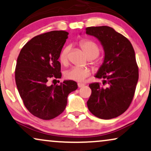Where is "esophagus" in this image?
<instances>
[{
    "mask_svg": "<svg viewBox=\"0 0 151 151\" xmlns=\"http://www.w3.org/2000/svg\"><path fill=\"white\" fill-rule=\"evenodd\" d=\"M78 87H83V86H85V84H83V83H78Z\"/></svg>",
    "mask_w": 151,
    "mask_h": 151,
    "instance_id": "1",
    "label": "esophagus"
}]
</instances>
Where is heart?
I'll use <instances>...</instances> for the list:
<instances>
[{
	"instance_id": "obj_1",
	"label": "heart",
	"mask_w": 151,
	"mask_h": 151,
	"mask_svg": "<svg viewBox=\"0 0 151 151\" xmlns=\"http://www.w3.org/2000/svg\"><path fill=\"white\" fill-rule=\"evenodd\" d=\"M80 46L85 52L86 56L90 60L95 59L99 56L100 48L95 42L90 40H84L80 43ZM69 47L66 46L63 48L60 54V61L62 64H66L68 62V55L69 52ZM91 73L89 68L73 67L68 70L64 73V76L68 80L76 82H83Z\"/></svg>"
}]
</instances>
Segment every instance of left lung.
Wrapping results in <instances>:
<instances>
[{"label":"left lung","mask_w":151,"mask_h":151,"mask_svg":"<svg viewBox=\"0 0 151 151\" xmlns=\"http://www.w3.org/2000/svg\"><path fill=\"white\" fill-rule=\"evenodd\" d=\"M86 34L98 39L105 56L96 78L99 83L89 85L91 94L87 104L89 110L98 118L111 119L120 116L130 106L139 78L134 48L126 37L109 26L88 27Z\"/></svg>","instance_id":"obj_1"}]
</instances>
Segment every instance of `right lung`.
I'll return each instance as SVG.
<instances>
[{
	"label": "right lung",
	"instance_id": "obj_1",
	"mask_svg": "<svg viewBox=\"0 0 151 151\" xmlns=\"http://www.w3.org/2000/svg\"><path fill=\"white\" fill-rule=\"evenodd\" d=\"M68 35L54 30L37 35L25 44L17 58L15 80L19 94L31 114L44 120L62 114L68 95L78 88L73 80L48 85L51 78L62 77L58 59Z\"/></svg>",
	"mask_w": 151,
	"mask_h": 151
}]
</instances>
